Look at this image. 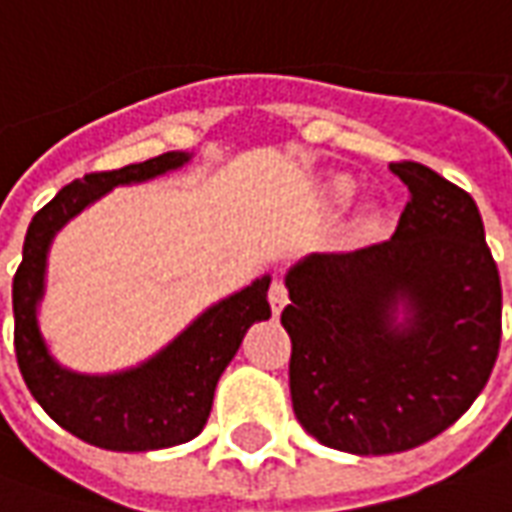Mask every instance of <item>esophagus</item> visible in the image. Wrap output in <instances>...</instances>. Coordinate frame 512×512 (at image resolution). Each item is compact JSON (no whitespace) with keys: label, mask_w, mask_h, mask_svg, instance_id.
I'll use <instances>...</instances> for the list:
<instances>
[{"label":"esophagus","mask_w":512,"mask_h":512,"mask_svg":"<svg viewBox=\"0 0 512 512\" xmlns=\"http://www.w3.org/2000/svg\"><path fill=\"white\" fill-rule=\"evenodd\" d=\"M268 301H271L274 315H279V312L285 310V304H288V288H285L282 279H274V282H271V288H268Z\"/></svg>","instance_id":"34e87169"}]
</instances>
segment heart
<instances>
[{"label":"heart","mask_w":512,"mask_h":512,"mask_svg":"<svg viewBox=\"0 0 512 512\" xmlns=\"http://www.w3.org/2000/svg\"><path fill=\"white\" fill-rule=\"evenodd\" d=\"M332 194H334V200H345V197L351 194V183H348V180H337V183L332 186ZM362 224H365V227H370V224H373V216H370V213H365Z\"/></svg>","instance_id":"obj_1"}]
</instances>
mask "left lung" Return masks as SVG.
<instances>
[{
	"mask_svg": "<svg viewBox=\"0 0 512 512\" xmlns=\"http://www.w3.org/2000/svg\"><path fill=\"white\" fill-rule=\"evenodd\" d=\"M389 169L408 186L395 235L304 257L285 277L296 419L354 455L411 450L450 428L502 340V285L474 200L417 161Z\"/></svg>",
	"mask_w": 512,
	"mask_h": 512,
	"instance_id": "left-lung-1",
	"label": "left lung"
}]
</instances>
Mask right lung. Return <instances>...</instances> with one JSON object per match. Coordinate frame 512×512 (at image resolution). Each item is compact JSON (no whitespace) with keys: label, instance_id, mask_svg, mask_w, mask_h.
Masks as SVG:
<instances>
[{"label":"right lung","instance_id":"1","mask_svg":"<svg viewBox=\"0 0 512 512\" xmlns=\"http://www.w3.org/2000/svg\"><path fill=\"white\" fill-rule=\"evenodd\" d=\"M189 153H161L142 164L112 172H90L73 180L43 205L24 238V257L13 277L16 359L29 392L57 425L101 450L147 452L191 441L208 422L213 392L224 367L238 351L246 329L271 318L268 282L249 288L205 310L172 343L139 367L112 376H82L62 367L46 348L38 326V304L46 285V255L51 238L90 202L123 183L164 175L183 167Z\"/></svg>","mask_w":512,"mask_h":512}]
</instances>
